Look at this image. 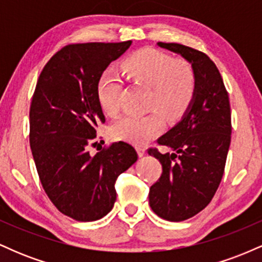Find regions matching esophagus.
<instances>
[{
  "mask_svg": "<svg viewBox=\"0 0 262 262\" xmlns=\"http://www.w3.org/2000/svg\"><path fill=\"white\" fill-rule=\"evenodd\" d=\"M135 149H137V152H138V155H139V156H143L144 154H145V148H144V146L137 145V146H135Z\"/></svg>",
  "mask_w": 262,
  "mask_h": 262,
  "instance_id": "34e87169",
  "label": "esophagus"
}]
</instances>
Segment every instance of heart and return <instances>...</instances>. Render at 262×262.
I'll list each match as a JSON object with an SVG mask.
<instances>
[{
    "label": "heart",
    "instance_id": "1",
    "mask_svg": "<svg viewBox=\"0 0 262 262\" xmlns=\"http://www.w3.org/2000/svg\"><path fill=\"white\" fill-rule=\"evenodd\" d=\"M134 82L150 87L149 110L145 116H124L113 123L111 133L116 139L144 143L158 135L164 127V114L170 121L181 118L196 95V73L188 61L169 54L144 48L128 56L122 64ZM122 82L112 70H104L96 86L97 101L107 114L121 107Z\"/></svg>",
    "mask_w": 262,
    "mask_h": 262
}]
</instances>
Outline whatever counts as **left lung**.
Here are the masks:
<instances>
[{
  "label": "left lung",
  "mask_w": 262,
  "mask_h": 262,
  "mask_svg": "<svg viewBox=\"0 0 262 262\" xmlns=\"http://www.w3.org/2000/svg\"><path fill=\"white\" fill-rule=\"evenodd\" d=\"M158 45L187 60L197 80L182 119L158 139L172 152L148 150L162 166L160 179L150 187V207L160 218L182 222L208 206L222 181L230 145V103L219 70L206 54L177 43Z\"/></svg>",
  "instance_id": "obj_1"
}]
</instances>
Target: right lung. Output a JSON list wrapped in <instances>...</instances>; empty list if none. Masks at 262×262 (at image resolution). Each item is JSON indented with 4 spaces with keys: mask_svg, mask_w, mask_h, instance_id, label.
Listing matches in <instances>:
<instances>
[{
    "mask_svg": "<svg viewBox=\"0 0 262 262\" xmlns=\"http://www.w3.org/2000/svg\"><path fill=\"white\" fill-rule=\"evenodd\" d=\"M130 44L66 45L47 62L35 86L29 110L33 159L45 193L75 221L93 222L110 213L117 177L138 160L124 141L90 152L97 127L106 122L96 95L98 77Z\"/></svg>",
    "mask_w": 262,
    "mask_h": 262,
    "instance_id": "obj_1",
    "label": "right lung"
}]
</instances>
